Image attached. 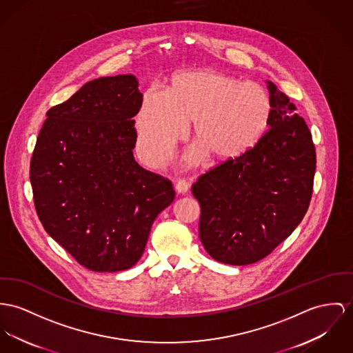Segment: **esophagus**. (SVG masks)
I'll use <instances>...</instances> for the list:
<instances>
[{
  "label": "esophagus",
  "mask_w": 353,
  "mask_h": 353,
  "mask_svg": "<svg viewBox=\"0 0 353 353\" xmlns=\"http://www.w3.org/2000/svg\"><path fill=\"white\" fill-rule=\"evenodd\" d=\"M190 190V181L188 180H184V179H180L177 180L176 183V190L179 193H187V190Z\"/></svg>",
  "instance_id": "34e87169"
}]
</instances>
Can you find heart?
Instances as JSON below:
<instances>
[{"mask_svg":"<svg viewBox=\"0 0 353 353\" xmlns=\"http://www.w3.org/2000/svg\"><path fill=\"white\" fill-rule=\"evenodd\" d=\"M272 111L269 92L255 81L214 70L183 71L173 75L166 92L157 87L143 92L137 148L143 161L161 163L194 121V138L214 159H235L265 133Z\"/></svg>","mask_w":353,"mask_h":353,"instance_id":"obj_1","label":"heart"}]
</instances>
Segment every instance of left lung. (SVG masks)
Masks as SVG:
<instances>
[{
	"label": "left lung",
	"mask_w": 353,
	"mask_h": 353,
	"mask_svg": "<svg viewBox=\"0 0 353 353\" xmlns=\"http://www.w3.org/2000/svg\"><path fill=\"white\" fill-rule=\"evenodd\" d=\"M269 129L241 156L192 185L200 204L199 236L217 262L255 263L282 243L305 216L316 172L312 133L289 97L269 81Z\"/></svg>",
	"instance_id": "obj_1"
}]
</instances>
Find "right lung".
Returning <instances> with one entry per match:
<instances>
[{
	"label": "right lung",
	"instance_id": "right-lung-1",
	"mask_svg": "<svg viewBox=\"0 0 353 353\" xmlns=\"http://www.w3.org/2000/svg\"><path fill=\"white\" fill-rule=\"evenodd\" d=\"M141 99L133 75L88 81L47 111L33 149L29 177L37 216L91 272L134 266L154 219L174 200L172 181L134 160Z\"/></svg>",
	"mask_w": 353,
	"mask_h": 353
}]
</instances>
